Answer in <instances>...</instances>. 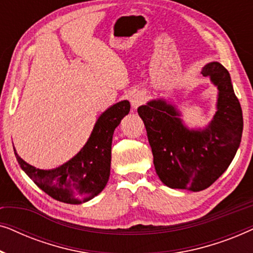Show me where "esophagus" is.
<instances>
[{"instance_id":"esophagus-1","label":"esophagus","mask_w":253,"mask_h":253,"mask_svg":"<svg viewBox=\"0 0 253 253\" xmlns=\"http://www.w3.org/2000/svg\"><path fill=\"white\" fill-rule=\"evenodd\" d=\"M144 94L141 92H136L133 93L132 95L130 96V103H131V107H132L133 109H137L138 107H139L141 103L144 102Z\"/></svg>"}]
</instances>
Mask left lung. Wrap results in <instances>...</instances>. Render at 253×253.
Wrapping results in <instances>:
<instances>
[{"mask_svg": "<svg viewBox=\"0 0 253 253\" xmlns=\"http://www.w3.org/2000/svg\"><path fill=\"white\" fill-rule=\"evenodd\" d=\"M202 74L217 88L216 112L205 127L190 129L176 106L164 98L138 107L155 171L171 189H207L227 170L241 144L243 115L229 72L219 62H210Z\"/></svg>", "mask_w": 253, "mask_h": 253, "instance_id": "obj_1", "label": "left lung"}]
</instances>
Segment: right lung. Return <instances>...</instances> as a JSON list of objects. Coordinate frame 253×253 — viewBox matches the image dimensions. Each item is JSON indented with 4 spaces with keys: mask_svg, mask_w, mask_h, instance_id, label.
<instances>
[{
    "mask_svg": "<svg viewBox=\"0 0 253 253\" xmlns=\"http://www.w3.org/2000/svg\"><path fill=\"white\" fill-rule=\"evenodd\" d=\"M130 112V102L123 100L109 107L96 120L92 133L74 158L54 169L31 166L17 154L20 168L39 188L58 202L83 204L105 189L110 175L113 134Z\"/></svg>",
    "mask_w": 253,
    "mask_h": 253,
    "instance_id": "right-lung-1",
    "label": "right lung"
}]
</instances>
